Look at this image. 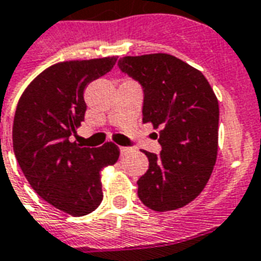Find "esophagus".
<instances>
[{
  "label": "esophagus",
  "mask_w": 261,
  "mask_h": 261,
  "mask_svg": "<svg viewBox=\"0 0 261 261\" xmlns=\"http://www.w3.org/2000/svg\"><path fill=\"white\" fill-rule=\"evenodd\" d=\"M121 155H125L126 152H129V147H120Z\"/></svg>",
  "instance_id": "esophagus-1"
}]
</instances>
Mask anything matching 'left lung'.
I'll return each instance as SVG.
<instances>
[{
  "mask_svg": "<svg viewBox=\"0 0 261 261\" xmlns=\"http://www.w3.org/2000/svg\"><path fill=\"white\" fill-rule=\"evenodd\" d=\"M122 73L143 88V122H152L162 151H144L148 170L137 195L153 211L177 210L201 193L218 153L219 105L199 72L170 54H145L118 61Z\"/></svg>",
  "mask_w": 261,
  "mask_h": 261,
  "instance_id": "8db88e82",
  "label": "left lung"
}]
</instances>
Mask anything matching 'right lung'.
<instances>
[{"mask_svg":"<svg viewBox=\"0 0 261 261\" xmlns=\"http://www.w3.org/2000/svg\"><path fill=\"white\" fill-rule=\"evenodd\" d=\"M116 61L106 57L50 66L25 88L16 108L12 137L20 169L44 201L73 217L98 208L100 170L120 156L113 143L90 148L72 141L84 121L86 87Z\"/></svg>","mask_w":261,"mask_h":261,"instance_id":"add662e5","label":"right lung"}]
</instances>
